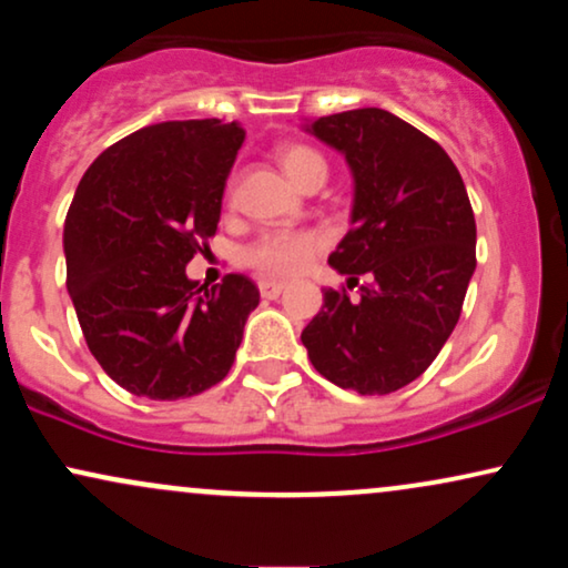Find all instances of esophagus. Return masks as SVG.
<instances>
[{"mask_svg":"<svg viewBox=\"0 0 568 568\" xmlns=\"http://www.w3.org/2000/svg\"><path fill=\"white\" fill-rule=\"evenodd\" d=\"M258 291H262L264 298H277L280 293L285 291V285L283 283H272V280H262V283H258Z\"/></svg>","mask_w":568,"mask_h":568,"instance_id":"obj_1","label":"esophagus"}]
</instances>
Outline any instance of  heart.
I'll use <instances>...</instances> for the list:
<instances>
[{"instance_id": "heart-1", "label": "heart", "mask_w": 568, "mask_h": 568, "mask_svg": "<svg viewBox=\"0 0 568 568\" xmlns=\"http://www.w3.org/2000/svg\"><path fill=\"white\" fill-rule=\"evenodd\" d=\"M277 162L293 184L302 189L312 181H325L328 175V162L306 143L280 146ZM325 245L328 240L317 230H272L245 247L243 264L264 280H291L304 275Z\"/></svg>"}]
</instances>
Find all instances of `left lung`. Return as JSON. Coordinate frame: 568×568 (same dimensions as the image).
Segmentation results:
<instances>
[{
    "label": "left lung",
    "mask_w": 568,
    "mask_h": 568,
    "mask_svg": "<svg viewBox=\"0 0 568 568\" xmlns=\"http://www.w3.org/2000/svg\"><path fill=\"white\" fill-rule=\"evenodd\" d=\"M355 175L352 230L328 256L347 287L323 293L302 331L312 366L342 389L389 395L429 368L462 315L475 272V216L438 141L384 109L321 116L310 128Z\"/></svg>",
    "instance_id": "1"
}]
</instances>
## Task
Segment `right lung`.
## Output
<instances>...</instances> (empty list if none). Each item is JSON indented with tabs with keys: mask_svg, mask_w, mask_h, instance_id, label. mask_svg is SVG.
<instances>
[{
	"mask_svg": "<svg viewBox=\"0 0 568 568\" xmlns=\"http://www.w3.org/2000/svg\"><path fill=\"white\" fill-rule=\"evenodd\" d=\"M245 130L171 120L116 141L82 175L63 224L67 288L84 342L128 393L179 400L230 374L258 288L197 285L186 264L216 234Z\"/></svg>",
	"mask_w": 568,
	"mask_h": 568,
	"instance_id": "1",
	"label": "right lung"
}]
</instances>
